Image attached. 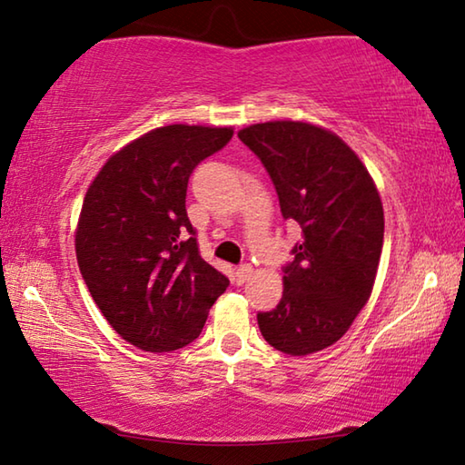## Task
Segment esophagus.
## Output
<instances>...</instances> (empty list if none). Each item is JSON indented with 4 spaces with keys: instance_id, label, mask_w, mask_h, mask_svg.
I'll list each match as a JSON object with an SVG mask.
<instances>
[{
    "instance_id": "obj_1",
    "label": "esophagus",
    "mask_w": 465,
    "mask_h": 465,
    "mask_svg": "<svg viewBox=\"0 0 465 465\" xmlns=\"http://www.w3.org/2000/svg\"><path fill=\"white\" fill-rule=\"evenodd\" d=\"M252 272H254V269H252L250 264H240L238 269H235V282H238V285H243V282H246L250 277H252Z\"/></svg>"
}]
</instances>
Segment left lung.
Segmentation results:
<instances>
[{"label": "left lung", "mask_w": 465, "mask_h": 465, "mask_svg": "<svg viewBox=\"0 0 465 465\" xmlns=\"http://www.w3.org/2000/svg\"><path fill=\"white\" fill-rule=\"evenodd\" d=\"M269 172L281 213L302 227L282 266V297L258 313L264 341L293 357L341 341L373 291L383 246V207L363 162L344 141L299 121L238 133Z\"/></svg>", "instance_id": "1"}]
</instances>
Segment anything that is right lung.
<instances>
[{"instance_id":"right-lung-1","label":"right lung","mask_w":465,"mask_h":465,"mask_svg":"<svg viewBox=\"0 0 465 465\" xmlns=\"http://www.w3.org/2000/svg\"><path fill=\"white\" fill-rule=\"evenodd\" d=\"M230 127L168 124L116 152L94 178L75 232L80 272L108 324L149 352L199 338L230 285L203 261L186 215V188Z\"/></svg>"}]
</instances>
